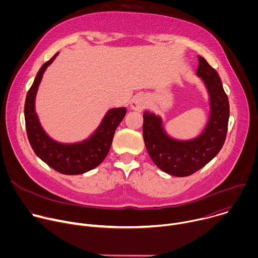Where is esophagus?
Returning <instances> with one entry per match:
<instances>
[{
    "label": "esophagus",
    "mask_w": 258,
    "mask_h": 258,
    "mask_svg": "<svg viewBox=\"0 0 258 258\" xmlns=\"http://www.w3.org/2000/svg\"><path fill=\"white\" fill-rule=\"evenodd\" d=\"M147 105V99L143 95H138L133 98L131 102V108L133 110H136V111H142V110L146 107Z\"/></svg>",
    "instance_id": "34e87169"
}]
</instances>
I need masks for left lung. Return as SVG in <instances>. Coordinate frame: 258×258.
I'll list each match as a JSON object with an SVG mask.
<instances>
[{"label":"left lung","instance_id":"8db88e82","mask_svg":"<svg viewBox=\"0 0 258 258\" xmlns=\"http://www.w3.org/2000/svg\"><path fill=\"white\" fill-rule=\"evenodd\" d=\"M197 77L202 79L209 95L210 115L198 137L180 141L169 137L160 116L145 111L143 136L151 159L162 171L174 176H188L205 166L223 148L230 116V104L222 81L214 68L201 56Z\"/></svg>","mask_w":258,"mask_h":258}]
</instances>
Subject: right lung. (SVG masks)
<instances>
[{
    "label": "right lung",
    "mask_w": 258,
    "mask_h": 258,
    "mask_svg": "<svg viewBox=\"0 0 258 258\" xmlns=\"http://www.w3.org/2000/svg\"><path fill=\"white\" fill-rule=\"evenodd\" d=\"M56 53L39 70L32 86L27 92L24 104V117L27 138L34 153L56 171L75 175L97 167L107 156L114 133L126 113V108H112L105 114L99 127L87 140L63 144L50 138L35 113V96L47 67L54 61Z\"/></svg>",
    "instance_id": "1"
}]
</instances>
